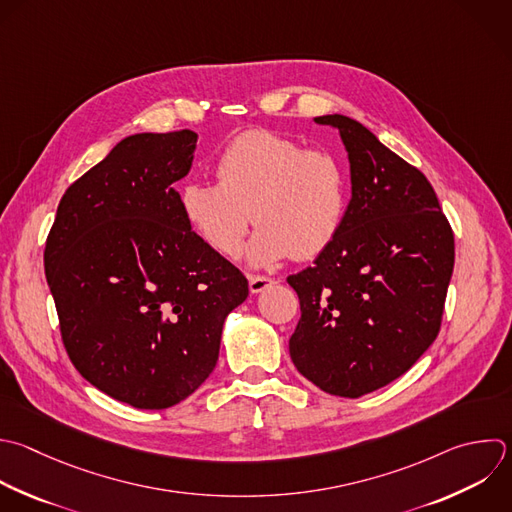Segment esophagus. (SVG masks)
<instances>
[{
	"label": "esophagus",
	"mask_w": 512,
	"mask_h": 512,
	"mask_svg": "<svg viewBox=\"0 0 512 512\" xmlns=\"http://www.w3.org/2000/svg\"><path fill=\"white\" fill-rule=\"evenodd\" d=\"M274 280L268 278V276H256V274H250L248 276V286H250V292L252 294H258L262 290H266Z\"/></svg>",
	"instance_id": "obj_1"
}]
</instances>
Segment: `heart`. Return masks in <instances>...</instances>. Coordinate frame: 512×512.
Listing matches in <instances>:
<instances>
[{
    "instance_id": "1",
    "label": "heart",
    "mask_w": 512,
    "mask_h": 512,
    "mask_svg": "<svg viewBox=\"0 0 512 512\" xmlns=\"http://www.w3.org/2000/svg\"><path fill=\"white\" fill-rule=\"evenodd\" d=\"M218 182L190 180L180 208L192 230L222 256H238L258 224L248 256L270 266L286 256L310 260L338 236L346 214V174L326 150L270 130L236 136L216 162Z\"/></svg>"
}]
</instances>
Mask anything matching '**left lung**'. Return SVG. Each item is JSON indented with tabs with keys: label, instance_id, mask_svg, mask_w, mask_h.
<instances>
[{
	"label": "left lung",
	"instance_id": "left-lung-1",
	"mask_svg": "<svg viewBox=\"0 0 512 512\" xmlns=\"http://www.w3.org/2000/svg\"><path fill=\"white\" fill-rule=\"evenodd\" d=\"M352 198L334 242L288 276L300 300L290 336L298 372L358 398L402 376L434 342L454 268V234L426 176L360 122L332 114Z\"/></svg>",
	"mask_w": 512,
	"mask_h": 512
}]
</instances>
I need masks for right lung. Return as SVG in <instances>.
Listing matches in <instances>:
<instances>
[{
  "label": "right lung",
  "mask_w": 512,
  "mask_h": 512,
  "mask_svg": "<svg viewBox=\"0 0 512 512\" xmlns=\"http://www.w3.org/2000/svg\"><path fill=\"white\" fill-rule=\"evenodd\" d=\"M198 134H136L62 196L44 266L76 370L134 408L182 402L214 370L244 274L186 222L176 182Z\"/></svg>",
  "instance_id": "1"
}]
</instances>
